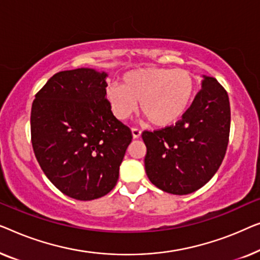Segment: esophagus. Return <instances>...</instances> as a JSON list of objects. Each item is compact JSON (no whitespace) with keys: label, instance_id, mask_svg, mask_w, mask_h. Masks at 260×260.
<instances>
[{"label":"esophagus","instance_id":"34e87169","mask_svg":"<svg viewBox=\"0 0 260 260\" xmlns=\"http://www.w3.org/2000/svg\"><path fill=\"white\" fill-rule=\"evenodd\" d=\"M132 134H133L134 139H138L141 135V131L137 128V127H133V128H132Z\"/></svg>","mask_w":260,"mask_h":260}]
</instances>
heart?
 <instances>
[{"mask_svg": "<svg viewBox=\"0 0 260 260\" xmlns=\"http://www.w3.org/2000/svg\"><path fill=\"white\" fill-rule=\"evenodd\" d=\"M196 89L192 73L174 68H139L126 73L121 83L109 86L106 98L113 114L125 120L140 102V111L151 125L167 127L182 118Z\"/></svg>", "mask_w": 260, "mask_h": 260, "instance_id": "1", "label": "heart"}]
</instances>
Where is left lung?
Segmentation results:
<instances>
[{
	"mask_svg": "<svg viewBox=\"0 0 260 260\" xmlns=\"http://www.w3.org/2000/svg\"><path fill=\"white\" fill-rule=\"evenodd\" d=\"M230 126L228 92L214 78L207 76L175 125L142 132L148 179L164 192L178 196L203 187L224 160Z\"/></svg>",
	"mask_w": 260,
	"mask_h": 260,
	"instance_id": "left-lung-1",
	"label": "left lung"
}]
</instances>
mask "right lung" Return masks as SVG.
Wrapping results in <instances>:
<instances>
[{"label": "right lung", "mask_w": 260, "mask_h": 260, "mask_svg": "<svg viewBox=\"0 0 260 260\" xmlns=\"http://www.w3.org/2000/svg\"><path fill=\"white\" fill-rule=\"evenodd\" d=\"M106 73L58 72L35 95L31 145L43 173L76 200L101 198L119 179L132 131L113 115Z\"/></svg>", "instance_id": "add662e5"}]
</instances>
